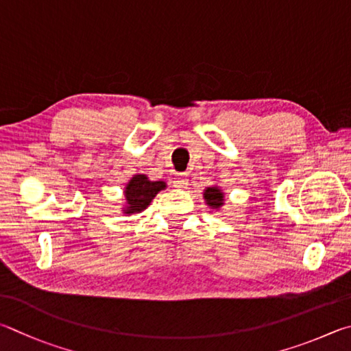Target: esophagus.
I'll return each instance as SVG.
<instances>
[{"mask_svg": "<svg viewBox=\"0 0 351 351\" xmlns=\"http://www.w3.org/2000/svg\"><path fill=\"white\" fill-rule=\"evenodd\" d=\"M188 185V176L186 174H179L174 179V186L177 188H185Z\"/></svg>", "mask_w": 351, "mask_h": 351, "instance_id": "1", "label": "esophagus"}]
</instances>
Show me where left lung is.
<instances>
[{
    "label": "left lung",
    "mask_w": 351,
    "mask_h": 351,
    "mask_svg": "<svg viewBox=\"0 0 351 351\" xmlns=\"http://www.w3.org/2000/svg\"><path fill=\"white\" fill-rule=\"evenodd\" d=\"M204 199L206 202V205L213 208V210H219L220 206H223V193L222 189L217 188V186H210L205 189L204 193Z\"/></svg>",
    "instance_id": "1"
}]
</instances>
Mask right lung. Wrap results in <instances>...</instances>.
Listing matches in <instances>:
<instances>
[{
  "mask_svg": "<svg viewBox=\"0 0 351 351\" xmlns=\"http://www.w3.org/2000/svg\"><path fill=\"white\" fill-rule=\"evenodd\" d=\"M165 188L166 183L162 180L151 182L145 174L134 176L125 188L126 205L123 208V213L137 214L146 210L151 205L152 199Z\"/></svg>",
  "mask_w": 351,
  "mask_h": 351,
  "instance_id": "1",
  "label": "right lung"
}]
</instances>
